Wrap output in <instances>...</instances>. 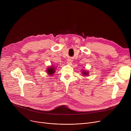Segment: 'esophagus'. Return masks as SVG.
I'll list each match as a JSON object with an SVG mask.
<instances>
[{
  "mask_svg": "<svg viewBox=\"0 0 131 131\" xmlns=\"http://www.w3.org/2000/svg\"><path fill=\"white\" fill-rule=\"evenodd\" d=\"M67 63L68 64H71L72 63V60L71 59H67Z\"/></svg>",
  "mask_w": 131,
  "mask_h": 131,
  "instance_id": "obj_1",
  "label": "esophagus"
}]
</instances>
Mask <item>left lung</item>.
Segmentation results:
<instances>
[{
  "label": "left lung",
  "mask_w": 131,
  "mask_h": 131,
  "mask_svg": "<svg viewBox=\"0 0 131 131\" xmlns=\"http://www.w3.org/2000/svg\"><path fill=\"white\" fill-rule=\"evenodd\" d=\"M83 74L84 75H88V72H83Z\"/></svg>",
  "instance_id": "obj_1"
}]
</instances>
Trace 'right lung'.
<instances>
[{"instance_id":"add662e5","label":"right lung","mask_w":131,"mask_h":131,"mask_svg":"<svg viewBox=\"0 0 131 131\" xmlns=\"http://www.w3.org/2000/svg\"><path fill=\"white\" fill-rule=\"evenodd\" d=\"M47 72H48V74H49V75H51L52 74H53V73L54 72V70H55V69L54 68L52 67V66H51V67H49V68H48V69H47Z\"/></svg>"}]
</instances>
